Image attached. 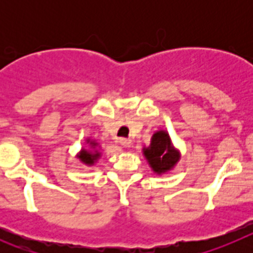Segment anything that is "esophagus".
Listing matches in <instances>:
<instances>
[{
	"instance_id": "1",
	"label": "esophagus",
	"mask_w": 253,
	"mask_h": 253,
	"mask_svg": "<svg viewBox=\"0 0 253 253\" xmlns=\"http://www.w3.org/2000/svg\"><path fill=\"white\" fill-rule=\"evenodd\" d=\"M120 144H122L123 147H130L131 146V140L126 139V138H122V139H120Z\"/></svg>"
}]
</instances>
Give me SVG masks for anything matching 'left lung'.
Segmentation results:
<instances>
[{
  "label": "left lung",
  "instance_id": "obj_1",
  "mask_svg": "<svg viewBox=\"0 0 253 253\" xmlns=\"http://www.w3.org/2000/svg\"><path fill=\"white\" fill-rule=\"evenodd\" d=\"M144 156L157 173L171 169L178 161V154L172 147L169 134L162 130L153 134L151 147L144 149Z\"/></svg>",
  "mask_w": 253,
  "mask_h": 253
}]
</instances>
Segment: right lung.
<instances>
[{
    "instance_id": "right-lung-1",
    "label": "right lung",
    "mask_w": 253,
    "mask_h": 253,
    "mask_svg": "<svg viewBox=\"0 0 253 253\" xmlns=\"http://www.w3.org/2000/svg\"><path fill=\"white\" fill-rule=\"evenodd\" d=\"M99 156L100 154L97 153V152H96V153H88L87 151H84L81 154V160L84 161V163H87V165H92L93 161L99 157Z\"/></svg>"
}]
</instances>
